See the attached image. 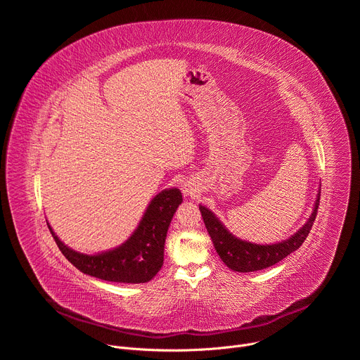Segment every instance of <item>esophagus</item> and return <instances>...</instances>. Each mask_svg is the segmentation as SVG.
<instances>
[{
    "instance_id": "obj_1",
    "label": "esophagus",
    "mask_w": 360,
    "mask_h": 360,
    "mask_svg": "<svg viewBox=\"0 0 360 360\" xmlns=\"http://www.w3.org/2000/svg\"><path fill=\"white\" fill-rule=\"evenodd\" d=\"M182 192L185 196H195V193L198 192V188L192 181H185L182 184Z\"/></svg>"
}]
</instances>
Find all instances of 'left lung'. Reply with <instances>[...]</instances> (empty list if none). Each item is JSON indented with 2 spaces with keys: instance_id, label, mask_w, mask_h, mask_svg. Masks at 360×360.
Wrapping results in <instances>:
<instances>
[{
  "instance_id": "obj_1",
  "label": "left lung",
  "mask_w": 360,
  "mask_h": 360,
  "mask_svg": "<svg viewBox=\"0 0 360 360\" xmlns=\"http://www.w3.org/2000/svg\"><path fill=\"white\" fill-rule=\"evenodd\" d=\"M319 199L321 191L316 195L311 217L307 218L304 225L296 233L282 242L271 245L252 243L249 240L236 238L226 229V226L211 210L199 205V211L222 262L235 272H255L278 264L279 261L286 258L288 255L299 249V246L304 242L306 236L309 235L314 221L316 219Z\"/></svg>"
}]
</instances>
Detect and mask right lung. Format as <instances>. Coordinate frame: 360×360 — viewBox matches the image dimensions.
Instances as JSON below:
<instances>
[{
    "label": "right lung",
    "instance_id": "add662e5",
    "mask_svg": "<svg viewBox=\"0 0 360 360\" xmlns=\"http://www.w3.org/2000/svg\"><path fill=\"white\" fill-rule=\"evenodd\" d=\"M182 203L178 188L161 191L152 198L134 233L118 248L86 255L68 248L46 222L60 250L82 274L118 283H145L164 265V248L169 224Z\"/></svg>",
    "mask_w": 360,
    "mask_h": 360
}]
</instances>
